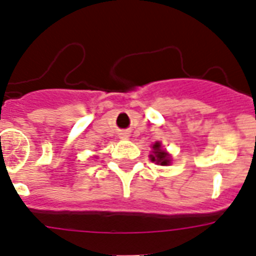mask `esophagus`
<instances>
[{"label":"esophagus","mask_w":256,"mask_h":256,"mask_svg":"<svg viewBox=\"0 0 256 256\" xmlns=\"http://www.w3.org/2000/svg\"><path fill=\"white\" fill-rule=\"evenodd\" d=\"M123 136H124V138H126V137H128V136H126V133H124Z\"/></svg>","instance_id":"obj_1"}]
</instances>
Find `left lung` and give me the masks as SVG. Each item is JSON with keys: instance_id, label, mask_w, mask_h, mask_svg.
I'll return each instance as SVG.
<instances>
[{"instance_id": "8db88e82", "label": "left lung", "mask_w": 256, "mask_h": 256, "mask_svg": "<svg viewBox=\"0 0 256 256\" xmlns=\"http://www.w3.org/2000/svg\"><path fill=\"white\" fill-rule=\"evenodd\" d=\"M154 148V155H151V160L152 162H156L160 165H168L170 162V159H169V155L165 152L164 150L160 148V144H155L152 146Z\"/></svg>"}]
</instances>
